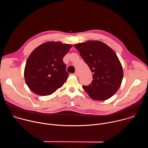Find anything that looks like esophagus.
Instances as JSON below:
<instances>
[{"label": "esophagus", "mask_w": 148, "mask_h": 148, "mask_svg": "<svg viewBox=\"0 0 148 148\" xmlns=\"http://www.w3.org/2000/svg\"><path fill=\"white\" fill-rule=\"evenodd\" d=\"M74 75H75L76 77H78V72H77V71L75 72V73H74Z\"/></svg>", "instance_id": "1"}]
</instances>
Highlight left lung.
Returning <instances> with one entry per match:
<instances>
[{
  "label": "left lung",
  "mask_w": 148,
  "mask_h": 148,
  "mask_svg": "<svg viewBox=\"0 0 148 148\" xmlns=\"http://www.w3.org/2000/svg\"><path fill=\"white\" fill-rule=\"evenodd\" d=\"M74 47L93 73V80L83 89L93 100L105 101L121 86L123 76L121 63L115 51L100 41L89 40Z\"/></svg>",
  "instance_id": "obj_1"
}]
</instances>
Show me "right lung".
I'll return each mask as SVG.
<instances>
[{"instance_id": "obj_1", "label": "right lung", "mask_w": 148, "mask_h": 148, "mask_svg": "<svg viewBox=\"0 0 148 148\" xmlns=\"http://www.w3.org/2000/svg\"><path fill=\"white\" fill-rule=\"evenodd\" d=\"M71 47V45L60 41H47L32 51L24 71L26 83L32 91L49 95L63 86L69 74L62 59Z\"/></svg>"}]
</instances>
